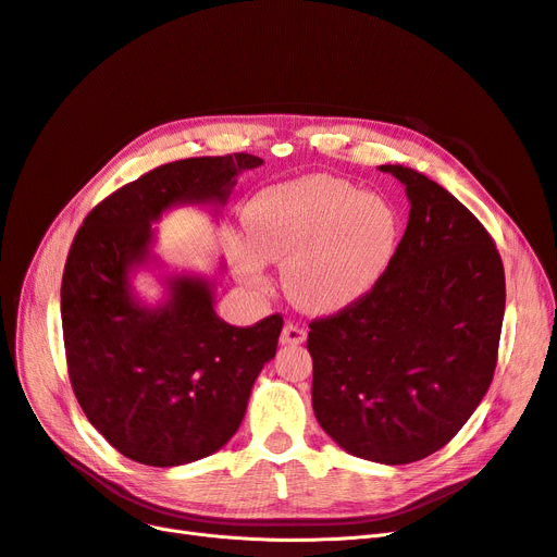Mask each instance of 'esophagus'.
I'll list each match as a JSON object with an SVG mask.
<instances>
[{"label": "esophagus", "instance_id": "obj_1", "mask_svg": "<svg viewBox=\"0 0 557 557\" xmlns=\"http://www.w3.org/2000/svg\"><path fill=\"white\" fill-rule=\"evenodd\" d=\"M307 342V330L295 323H285L281 330V344L283 346H299Z\"/></svg>", "mask_w": 557, "mask_h": 557}]
</instances>
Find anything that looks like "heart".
I'll return each mask as SVG.
<instances>
[{
  "label": "heart",
  "mask_w": 557,
  "mask_h": 557,
  "mask_svg": "<svg viewBox=\"0 0 557 557\" xmlns=\"http://www.w3.org/2000/svg\"><path fill=\"white\" fill-rule=\"evenodd\" d=\"M244 223L251 246H237L239 278L262 290V260L283 264L285 295L311 313H336L360 301L391 269L401 234L391 199L330 176L258 193Z\"/></svg>",
  "instance_id": "1"
}]
</instances>
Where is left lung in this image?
<instances>
[{
    "mask_svg": "<svg viewBox=\"0 0 557 557\" xmlns=\"http://www.w3.org/2000/svg\"><path fill=\"white\" fill-rule=\"evenodd\" d=\"M409 197L385 276L309 325L313 413L362 460L409 465L444 448L491 387L504 320L495 242L440 183L383 164Z\"/></svg>",
    "mask_w": 557,
    "mask_h": 557,
    "instance_id": "8db88e82",
    "label": "left lung"
}]
</instances>
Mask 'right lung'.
Masks as SVG:
<instances>
[{"label": "right lung", "instance_id": "1", "mask_svg": "<svg viewBox=\"0 0 557 557\" xmlns=\"http://www.w3.org/2000/svg\"><path fill=\"white\" fill-rule=\"evenodd\" d=\"M248 153L162 164L86 215L62 274V334L74 395L92 428L125 458L178 467L223 448L250 387L276 356L283 318L234 327L213 311V281L164 276L148 307L132 272L153 262L150 223L181 205H225Z\"/></svg>", "mask_w": 557, "mask_h": 557}]
</instances>
